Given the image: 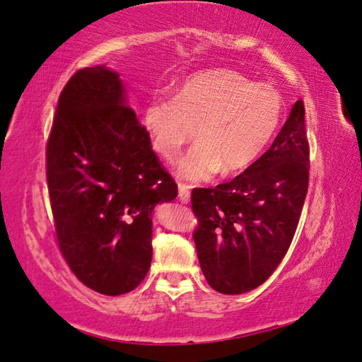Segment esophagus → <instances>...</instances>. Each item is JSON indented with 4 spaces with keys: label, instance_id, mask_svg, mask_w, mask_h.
<instances>
[{
    "label": "esophagus",
    "instance_id": "1",
    "mask_svg": "<svg viewBox=\"0 0 362 362\" xmlns=\"http://www.w3.org/2000/svg\"><path fill=\"white\" fill-rule=\"evenodd\" d=\"M179 199L183 204L190 202V187L185 185V183H179Z\"/></svg>",
    "mask_w": 362,
    "mask_h": 362
}]
</instances>
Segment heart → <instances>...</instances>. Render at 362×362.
<instances>
[{
  "label": "heart",
  "mask_w": 362,
  "mask_h": 362,
  "mask_svg": "<svg viewBox=\"0 0 362 362\" xmlns=\"http://www.w3.org/2000/svg\"><path fill=\"white\" fill-rule=\"evenodd\" d=\"M282 117L277 88L255 83L237 71L214 69L193 74L172 98H153L143 111V125L154 151L169 163L197 127L198 143L177 163V174L206 182L219 170L237 174L255 164Z\"/></svg>",
  "instance_id": "b5f03b06"
}]
</instances>
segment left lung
Masks as SVG:
<instances>
[{
	"instance_id": "left-lung-1",
	"label": "left lung",
	"mask_w": 362,
	"mask_h": 362,
	"mask_svg": "<svg viewBox=\"0 0 362 362\" xmlns=\"http://www.w3.org/2000/svg\"><path fill=\"white\" fill-rule=\"evenodd\" d=\"M308 183L305 103L298 100L271 148L243 174L192 192L193 240L211 288L240 295L271 277L295 237Z\"/></svg>"
}]
</instances>
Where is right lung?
<instances>
[{
	"instance_id": "right-lung-1",
	"label": "right lung",
	"mask_w": 362,
	"mask_h": 362,
	"mask_svg": "<svg viewBox=\"0 0 362 362\" xmlns=\"http://www.w3.org/2000/svg\"><path fill=\"white\" fill-rule=\"evenodd\" d=\"M47 182L57 246L74 275L101 295L136 288L150 271L154 206L177 183L105 66L80 69L57 100Z\"/></svg>"
}]
</instances>
